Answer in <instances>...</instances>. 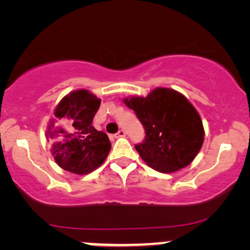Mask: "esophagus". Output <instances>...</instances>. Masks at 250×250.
<instances>
[{
  "mask_svg": "<svg viewBox=\"0 0 250 250\" xmlns=\"http://www.w3.org/2000/svg\"><path fill=\"white\" fill-rule=\"evenodd\" d=\"M126 136V132L124 131V130H119L118 131V133H116V138H123V137H125Z\"/></svg>",
  "mask_w": 250,
  "mask_h": 250,
  "instance_id": "esophagus-1",
  "label": "esophagus"
}]
</instances>
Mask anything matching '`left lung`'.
<instances>
[{
    "label": "left lung",
    "instance_id": "obj_1",
    "mask_svg": "<svg viewBox=\"0 0 250 250\" xmlns=\"http://www.w3.org/2000/svg\"><path fill=\"white\" fill-rule=\"evenodd\" d=\"M144 125L146 138L136 146L140 158L160 173L188 166L201 149L205 130L200 114L183 93L157 87L146 97L124 98Z\"/></svg>",
    "mask_w": 250,
    "mask_h": 250
}]
</instances>
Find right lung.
<instances>
[{"label":"right lung","mask_w":250,"mask_h":250,"mask_svg":"<svg viewBox=\"0 0 250 250\" xmlns=\"http://www.w3.org/2000/svg\"><path fill=\"white\" fill-rule=\"evenodd\" d=\"M99 106L101 99L85 89L67 93L56 106L46 126V139L52 142L50 152L64 171L89 174L110 153L107 134L91 125Z\"/></svg>","instance_id":"add662e5"}]
</instances>
